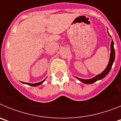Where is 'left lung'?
Returning <instances> with one entry per match:
<instances>
[{
	"label": "left lung",
	"instance_id": "1",
	"mask_svg": "<svg viewBox=\"0 0 121 121\" xmlns=\"http://www.w3.org/2000/svg\"><path fill=\"white\" fill-rule=\"evenodd\" d=\"M109 36H111L110 35V34L108 33ZM115 48H114V43H113V40H112V42H111V53H110V60H109L107 68L105 69L104 71L100 73V74H98V76H96L95 78H92V79H80V78H78V79L80 81H81L82 82L84 83V84H93V83H95V82H96L97 81L100 79H102L104 78L107 75L108 73L110 71L111 68H112V65H113V64L115 61Z\"/></svg>",
	"mask_w": 121,
	"mask_h": 121
}]
</instances>
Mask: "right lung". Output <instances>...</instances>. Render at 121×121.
I'll list each match as a JSON object with an SVG mask.
<instances>
[{
    "label": "right lung",
    "instance_id": "1",
    "mask_svg": "<svg viewBox=\"0 0 121 121\" xmlns=\"http://www.w3.org/2000/svg\"><path fill=\"white\" fill-rule=\"evenodd\" d=\"M44 81H45V79L43 80V81H42V82H38V83H35V84H30V83H26V82H22V83H23V84H26L28 85H30V86H38V85H40V84H42V83L44 82Z\"/></svg>",
    "mask_w": 121,
    "mask_h": 121
}]
</instances>
